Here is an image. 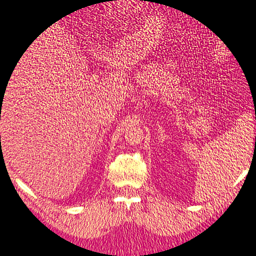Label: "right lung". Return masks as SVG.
Listing matches in <instances>:
<instances>
[{"label": "right lung", "mask_w": 256, "mask_h": 256, "mask_svg": "<svg viewBox=\"0 0 256 256\" xmlns=\"http://www.w3.org/2000/svg\"><path fill=\"white\" fill-rule=\"evenodd\" d=\"M4 91H6V90H4ZM1 100H2V98H1Z\"/></svg>", "instance_id": "1"}]
</instances>
